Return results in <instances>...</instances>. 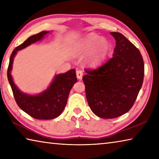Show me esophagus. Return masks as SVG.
<instances>
[{"instance_id":"obj_1","label":"esophagus","mask_w":159,"mask_h":159,"mask_svg":"<svg viewBox=\"0 0 159 159\" xmlns=\"http://www.w3.org/2000/svg\"><path fill=\"white\" fill-rule=\"evenodd\" d=\"M76 77L78 79H81L83 77V71L81 70H77L76 71Z\"/></svg>"}]
</instances>
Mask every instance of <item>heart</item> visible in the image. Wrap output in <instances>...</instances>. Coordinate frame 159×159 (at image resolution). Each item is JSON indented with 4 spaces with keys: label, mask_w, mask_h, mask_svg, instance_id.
I'll use <instances>...</instances> for the list:
<instances>
[{
    "label": "heart",
    "mask_w": 159,
    "mask_h": 159,
    "mask_svg": "<svg viewBox=\"0 0 159 159\" xmlns=\"http://www.w3.org/2000/svg\"><path fill=\"white\" fill-rule=\"evenodd\" d=\"M109 50V41L97 34H91L79 40L73 48L74 54L78 57H84L89 54L86 63L91 66H97L103 62Z\"/></svg>",
    "instance_id": "1"
}]
</instances>
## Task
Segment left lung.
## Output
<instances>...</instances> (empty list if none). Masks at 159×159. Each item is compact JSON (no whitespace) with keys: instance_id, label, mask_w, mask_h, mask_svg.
<instances>
[{"instance_id":"obj_1","label":"left lung","mask_w":159,"mask_h":159,"mask_svg":"<svg viewBox=\"0 0 159 159\" xmlns=\"http://www.w3.org/2000/svg\"><path fill=\"white\" fill-rule=\"evenodd\" d=\"M110 34L116 40L113 57L98 69L86 70L87 74L83 77L88 105L102 118L118 117L132 108L144 73L138 48L120 33Z\"/></svg>"}]
</instances>
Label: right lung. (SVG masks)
I'll use <instances>...</instances> for the list:
<instances>
[{"label":"right lung","instance_id":"right-lung-1","mask_svg":"<svg viewBox=\"0 0 159 159\" xmlns=\"http://www.w3.org/2000/svg\"><path fill=\"white\" fill-rule=\"evenodd\" d=\"M49 33V31H44L33 35L16 48L10 55L7 68V79L17 105L36 119L50 120L58 117L65 108L70 90L77 82L76 70L72 69L64 74H56L46 89L36 95L21 92L15 84L11 71L13 61L18 51L41 41Z\"/></svg>","mask_w":159,"mask_h":159}]
</instances>
